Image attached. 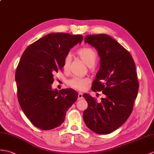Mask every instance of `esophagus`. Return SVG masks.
<instances>
[{"instance_id": "34e87169", "label": "esophagus", "mask_w": 154, "mask_h": 154, "mask_svg": "<svg viewBox=\"0 0 154 154\" xmlns=\"http://www.w3.org/2000/svg\"><path fill=\"white\" fill-rule=\"evenodd\" d=\"M83 94H82L81 92H79V93H78V100L83 99Z\"/></svg>"}]
</instances>
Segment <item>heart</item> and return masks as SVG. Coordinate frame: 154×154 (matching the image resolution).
Wrapping results in <instances>:
<instances>
[{"label": "heart", "mask_w": 154, "mask_h": 154, "mask_svg": "<svg viewBox=\"0 0 154 154\" xmlns=\"http://www.w3.org/2000/svg\"><path fill=\"white\" fill-rule=\"evenodd\" d=\"M77 55L89 67L93 66L96 60L97 54L94 50L90 47H83L79 49L77 52ZM71 62L70 55H67L63 59V69H68ZM90 83V79L87 77H73L67 81V84L69 87L79 91H84L87 88V86Z\"/></svg>", "instance_id": "b5f03b06"}]
</instances>
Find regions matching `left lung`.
I'll use <instances>...</instances> for the list:
<instances>
[{
	"label": "left lung",
	"mask_w": 154,
	"mask_h": 154,
	"mask_svg": "<svg viewBox=\"0 0 154 154\" xmlns=\"http://www.w3.org/2000/svg\"><path fill=\"white\" fill-rule=\"evenodd\" d=\"M85 42L95 47L100 57L92 91H102L106 96L97 102L83 94L88 103L83 119L91 131L107 134L122 125L133 112L139 88L135 63L130 52L109 35H88Z\"/></svg>",
	"instance_id": "1"
}]
</instances>
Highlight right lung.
<instances>
[{
    "label": "right lung",
    "mask_w": 154,
    "mask_h": 154,
    "mask_svg": "<svg viewBox=\"0 0 154 154\" xmlns=\"http://www.w3.org/2000/svg\"><path fill=\"white\" fill-rule=\"evenodd\" d=\"M83 39L81 35L50 33L30 45L21 56L15 76L17 99L29 120L41 130L61 125L77 100L73 89L52 90L51 84L70 48Z\"/></svg>",
    "instance_id": "obj_1"
}]
</instances>
